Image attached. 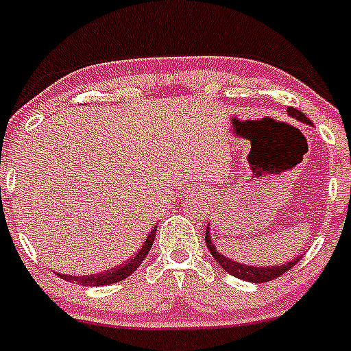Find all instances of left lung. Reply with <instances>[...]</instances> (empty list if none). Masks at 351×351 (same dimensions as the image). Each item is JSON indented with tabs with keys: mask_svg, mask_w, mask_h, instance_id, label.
<instances>
[{
	"mask_svg": "<svg viewBox=\"0 0 351 351\" xmlns=\"http://www.w3.org/2000/svg\"><path fill=\"white\" fill-rule=\"evenodd\" d=\"M287 114L291 117H294L296 121H302L305 125H312L308 117L305 114H302L300 110L296 108L289 107L287 108ZM205 243H207V248L208 252L212 253V257L216 258L219 262V266L226 271V273H230L232 276L235 278H241V280H246V282H253V284H262V282H269V280H275L276 276L284 275L285 271H289L291 267L296 266V262L300 261L302 257H296L294 261L285 262V264H278V266H248V264H239V262H235L234 258L226 257L223 253L217 252V248L214 246L212 243V237H210V225L207 226V230H205Z\"/></svg>",
	"mask_w": 351,
	"mask_h": 351,
	"instance_id": "left-lung-1",
	"label": "left lung"
}]
</instances>
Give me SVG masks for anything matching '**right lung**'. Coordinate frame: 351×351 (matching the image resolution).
<instances>
[{
  "mask_svg": "<svg viewBox=\"0 0 351 351\" xmlns=\"http://www.w3.org/2000/svg\"><path fill=\"white\" fill-rule=\"evenodd\" d=\"M155 234H157V228H153L148 234L144 244L141 246V250L135 253L130 261L123 264L119 267H114L112 271H107V273H98V275H85V276H71V275H62L66 280H75L82 285H108V284H116V282L125 280L126 276H130L137 267L141 266V262L146 258V255L149 253V248L153 246V241H155Z\"/></svg>",
  "mask_w": 351,
  "mask_h": 351,
  "instance_id": "obj_1",
  "label": "right lung"
}]
</instances>
